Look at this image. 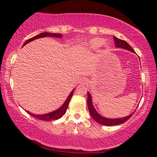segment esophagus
<instances>
[{
  "label": "esophagus",
  "mask_w": 157,
  "mask_h": 157,
  "mask_svg": "<svg viewBox=\"0 0 157 157\" xmlns=\"http://www.w3.org/2000/svg\"><path fill=\"white\" fill-rule=\"evenodd\" d=\"M88 82V80L86 78H82V79H81V81H80V83L82 84H86Z\"/></svg>",
  "instance_id": "obj_1"
}]
</instances>
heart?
<instances>
[{
  "mask_svg": "<svg viewBox=\"0 0 157 157\" xmlns=\"http://www.w3.org/2000/svg\"><path fill=\"white\" fill-rule=\"evenodd\" d=\"M87 46L89 49L90 50H98L101 47L102 45H104L105 48L109 47V44L106 42H105V40L101 38H92L88 42Z\"/></svg>",
  "mask_w": 157,
  "mask_h": 157,
  "instance_id": "1",
  "label": "heart"
}]
</instances>
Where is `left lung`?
Segmentation results:
<instances>
[{"mask_svg":"<svg viewBox=\"0 0 157 157\" xmlns=\"http://www.w3.org/2000/svg\"><path fill=\"white\" fill-rule=\"evenodd\" d=\"M113 39H114L115 47L128 50V51H129L135 53L134 50L132 48V46H130L127 42L123 40L116 38L115 36L113 37ZM87 103H88V107L90 114L92 117L94 119V120H95L96 122L100 123V124H102L103 125H106V126H114V125L122 124V123H125L126 121H128V120L132 116V115L134 114V113H135V112H134L132 114L127 116V117H123V118L109 119V118L104 117L101 116L99 114V113H97V111H96V109H94V106H93V105H92V96L90 95V94L89 92H88Z\"/></svg>","mask_w":157,"mask_h":157,"instance_id":"left-lung-1","label":"left lung"}]
</instances>
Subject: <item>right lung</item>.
I'll return each mask as SVG.
<instances>
[{
    "mask_svg": "<svg viewBox=\"0 0 157 157\" xmlns=\"http://www.w3.org/2000/svg\"><path fill=\"white\" fill-rule=\"evenodd\" d=\"M47 36H50V37H55V38H61L62 35L60 34H54V33H52H52H49V32H43L37 36H34V37L28 39V40H26L24 42V44H23V46H25V44H27L28 43L34 40H36V39L47 37ZM74 90L75 89H73L71 91V92L70 93V94L68 96L67 98L66 99V101L64 102V104H63L59 109L56 110V111H55L47 113V114H44V115H35V114H33V113H31L30 112H28V111H26V112H27L28 114H29L31 116H32L33 117L38 119L39 120H43V121H52V120L59 119L61 117H62L63 115L66 113L67 109V107L69 106V103L70 102V100L71 99L73 92H74Z\"/></svg>",
    "mask_w": 157,
    "mask_h": 157,
    "instance_id": "1",
    "label": "right lung"
}]
</instances>
